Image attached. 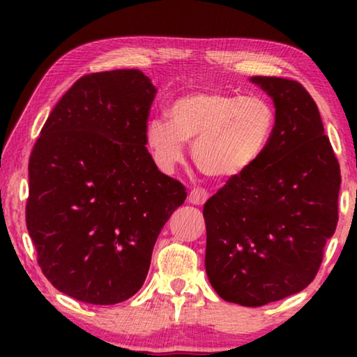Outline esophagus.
I'll list each match as a JSON object with an SVG mask.
<instances>
[{"label":"esophagus","instance_id":"34e87169","mask_svg":"<svg viewBox=\"0 0 357 357\" xmlns=\"http://www.w3.org/2000/svg\"><path fill=\"white\" fill-rule=\"evenodd\" d=\"M208 198H209V193L204 189H200V187L192 189L189 193V203L195 204V206H202V204L206 203Z\"/></svg>","mask_w":357,"mask_h":357}]
</instances>
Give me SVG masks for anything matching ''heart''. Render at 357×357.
<instances>
[{
    "instance_id": "obj_1",
    "label": "heart",
    "mask_w": 357,
    "mask_h": 357,
    "mask_svg": "<svg viewBox=\"0 0 357 357\" xmlns=\"http://www.w3.org/2000/svg\"><path fill=\"white\" fill-rule=\"evenodd\" d=\"M170 121L151 119L148 146L155 164L172 172L192 143L197 167L211 178L231 179L261 159L275 129V110L259 96L223 91L185 94L168 108Z\"/></svg>"
}]
</instances>
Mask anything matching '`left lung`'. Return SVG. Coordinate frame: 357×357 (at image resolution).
Here are the masks:
<instances>
[{"mask_svg": "<svg viewBox=\"0 0 357 357\" xmlns=\"http://www.w3.org/2000/svg\"><path fill=\"white\" fill-rule=\"evenodd\" d=\"M250 82L274 102V135L250 170L204 204V266L223 301L259 307L315 279L337 227L342 178L307 89L288 78Z\"/></svg>", "mask_w": 357, "mask_h": 357, "instance_id": "left-lung-1", "label": "left lung"}]
</instances>
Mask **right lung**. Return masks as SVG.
<instances>
[{"label":"right lung","mask_w":357,"mask_h":357,"mask_svg":"<svg viewBox=\"0 0 357 357\" xmlns=\"http://www.w3.org/2000/svg\"><path fill=\"white\" fill-rule=\"evenodd\" d=\"M155 93L137 69L82 77L29 157L26 228L38 263L86 304H118L142 288L160 229L187 197L144 146Z\"/></svg>","instance_id":"add662e5"}]
</instances>
